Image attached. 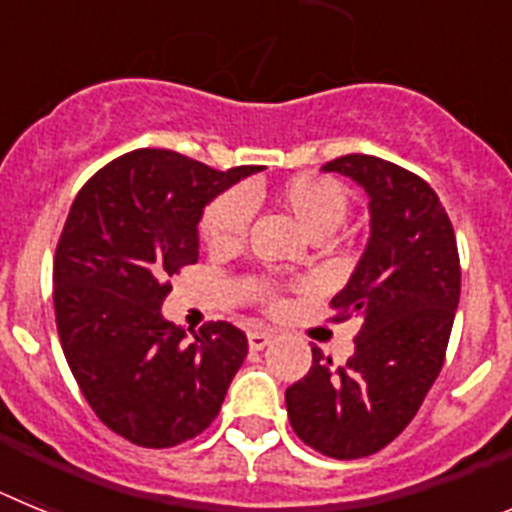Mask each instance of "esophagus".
Segmentation results:
<instances>
[{"label":"esophagus","instance_id":"34e87169","mask_svg":"<svg viewBox=\"0 0 512 512\" xmlns=\"http://www.w3.org/2000/svg\"><path fill=\"white\" fill-rule=\"evenodd\" d=\"M271 343V333H264V330H251L248 333V348L251 351H261V348H266Z\"/></svg>","mask_w":512,"mask_h":512}]
</instances>
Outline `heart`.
<instances>
[{
	"label": "heart",
	"instance_id": "b5f03b06",
	"mask_svg": "<svg viewBox=\"0 0 512 512\" xmlns=\"http://www.w3.org/2000/svg\"><path fill=\"white\" fill-rule=\"evenodd\" d=\"M277 205L287 212L305 235L328 238L343 225L348 215V194L333 179L295 176L274 192ZM253 202L246 189H230L207 205L202 215V238L212 251H233L246 238Z\"/></svg>",
	"mask_w": 512,
	"mask_h": 512
}]
</instances>
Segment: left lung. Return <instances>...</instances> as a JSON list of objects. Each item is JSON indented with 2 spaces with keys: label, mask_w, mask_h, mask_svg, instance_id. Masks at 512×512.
Listing matches in <instances>:
<instances>
[{
  "label": "left lung",
  "mask_w": 512,
  "mask_h": 512,
  "mask_svg": "<svg viewBox=\"0 0 512 512\" xmlns=\"http://www.w3.org/2000/svg\"><path fill=\"white\" fill-rule=\"evenodd\" d=\"M323 171L348 176L369 200V241L330 300L343 315H359L361 330L343 366L312 348L310 372L284 400L310 449L361 459L405 431L441 372L459 307V251L438 194L413 171L364 153Z\"/></svg>",
  "instance_id": "obj_1"
}]
</instances>
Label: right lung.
I'll return each instance as SVG.
<instances>
[{"mask_svg":"<svg viewBox=\"0 0 512 512\" xmlns=\"http://www.w3.org/2000/svg\"><path fill=\"white\" fill-rule=\"evenodd\" d=\"M259 171L138 148L99 169L71 205L53 261L63 354L99 420L138 446L200 436L246 359L243 330L220 320L187 338L161 305L169 277L200 259L205 207Z\"/></svg>","mask_w":512,"mask_h":512,"instance_id":"obj_1","label":"right lung"}]
</instances>
